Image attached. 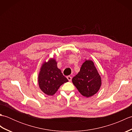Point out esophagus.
Returning <instances> with one entry per match:
<instances>
[{
	"label": "esophagus",
	"instance_id": "esophagus-1",
	"mask_svg": "<svg viewBox=\"0 0 132 132\" xmlns=\"http://www.w3.org/2000/svg\"><path fill=\"white\" fill-rule=\"evenodd\" d=\"M67 78H68V79L69 80V82H71V79H72V77H70V76H68V77H67Z\"/></svg>",
	"mask_w": 132,
	"mask_h": 132
}]
</instances>
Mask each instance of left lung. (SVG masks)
Returning a JSON list of instances; mask_svg holds the SVG:
<instances>
[{"mask_svg":"<svg viewBox=\"0 0 132 132\" xmlns=\"http://www.w3.org/2000/svg\"><path fill=\"white\" fill-rule=\"evenodd\" d=\"M72 83L83 96L89 97L96 94L102 86V78L94 62L85 60L80 71L72 78Z\"/></svg>","mask_w":132,"mask_h":132,"instance_id":"left-lung-1","label":"left lung"}]
</instances>
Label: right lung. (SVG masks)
I'll use <instances>...</instances> for the list:
<instances>
[{"instance_id": "obj_1", "label": "right lung", "mask_w": 132, "mask_h": 132, "mask_svg": "<svg viewBox=\"0 0 132 132\" xmlns=\"http://www.w3.org/2000/svg\"><path fill=\"white\" fill-rule=\"evenodd\" d=\"M68 81L58 68L57 62L55 58H50L42 64L38 76V83L44 94L52 96L61 85Z\"/></svg>"}]
</instances>
